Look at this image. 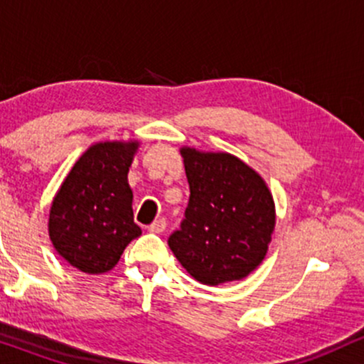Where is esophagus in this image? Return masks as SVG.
<instances>
[{"instance_id":"34e87169","label":"esophagus","mask_w":364,"mask_h":364,"mask_svg":"<svg viewBox=\"0 0 364 364\" xmlns=\"http://www.w3.org/2000/svg\"><path fill=\"white\" fill-rule=\"evenodd\" d=\"M165 228H166V220L165 218L154 220V222L149 225V230L154 232V234H161V232H165Z\"/></svg>"}]
</instances>
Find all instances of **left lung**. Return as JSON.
<instances>
[{"mask_svg": "<svg viewBox=\"0 0 364 364\" xmlns=\"http://www.w3.org/2000/svg\"><path fill=\"white\" fill-rule=\"evenodd\" d=\"M189 204L168 246L204 285L242 280L259 267L275 228V203L258 171L228 153L182 148Z\"/></svg>", "mask_w": 364, "mask_h": 364, "instance_id": "obj_1", "label": "left lung"}]
</instances>
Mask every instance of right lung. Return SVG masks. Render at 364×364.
I'll return each mask as SVG.
<instances>
[{
    "label": "right lung",
    "instance_id": "add662e5",
    "mask_svg": "<svg viewBox=\"0 0 364 364\" xmlns=\"http://www.w3.org/2000/svg\"><path fill=\"white\" fill-rule=\"evenodd\" d=\"M137 148V141L92 144L53 199L50 239L77 270L91 275L109 272L130 240L141 235L127 178Z\"/></svg>",
    "mask_w": 364,
    "mask_h": 364
}]
</instances>
